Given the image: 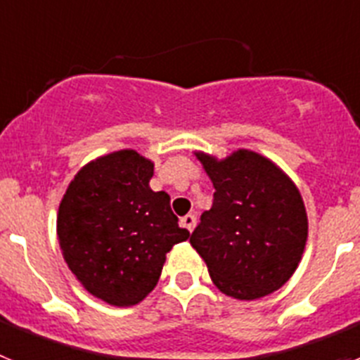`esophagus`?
Listing matches in <instances>:
<instances>
[{
    "mask_svg": "<svg viewBox=\"0 0 360 360\" xmlns=\"http://www.w3.org/2000/svg\"><path fill=\"white\" fill-rule=\"evenodd\" d=\"M182 225L187 229V231L193 232V229L196 227V216L195 214L184 216V218H182Z\"/></svg>",
    "mask_w": 360,
    "mask_h": 360,
    "instance_id": "esophagus-1",
    "label": "esophagus"
}]
</instances>
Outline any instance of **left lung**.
Wrapping results in <instances>:
<instances>
[{
	"label": "left lung",
	"instance_id": "left-lung-1",
	"mask_svg": "<svg viewBox=\"0 0 360 360\" xmlns=\"http://www.w3.org/2000/svg\"><path fill=\"white\" fill-rule=\"evenodd\" d=\"M214 187L191 234L214 287L240 301L265 297L292 278L308 238L303 196L278 164L250 149L225 158L195 151Z\"/></svg>",
	"mask_w": 360,
	"mask_h": 360
}]
</instances>
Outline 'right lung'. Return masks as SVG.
I'll list each match as a JSON object with an SVG mask.
<instances>
[{"mask_svg":"<svg viewBox=\"0 0 360 360\" xmlns=\"http://www.w3.org/2000/svg\"><path fill=\"white\" fill-rule=\"evenodd\" d=\"M155 164L120 149L82 165L57 211V240L84 290L128 308L157 287L165 254L189 238L165 191H151Z\"/></svg>","mask_w":360,"mask_h":360,"instance_id":"add662e5","label":"right lung"}]
</instances>
